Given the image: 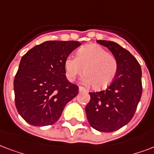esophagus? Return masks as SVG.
<instances>
[{
  "label": "esophagus",
  "instance_id": "obj_1",
  "mask_svg": "<svg viewBox=\"0 0 154 154\" xmlns=\"http://www.w3.org/2000/svg\"><path fill=\"white\" fill-rule=\"evenodd\" d=\"M79 91H87L86 88L83 86H79Z\"/></svg>",
  "mask_w": 154,
  "mask_h": 154
}]
</instances>
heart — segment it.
Here are the masks:
<instances>
[{"mask_svg": "<svg viewBox=\"0 0 154 154\" xmlns=\"http://www.w3.org/2000/svg\"><path fill=\"white\" fill-rule=\"evenodd\" d=\"M66 79L74 81L84 71L83 80L96 89L110 85L115 79L118 63L113 54L97 44H88L78 50L76 57L68 55L64 61Z\"/></svg>", "mask_w": 154, "mask_h": 154, "instance_id": "b5f03b06", "label": "heart"}]
</instances>
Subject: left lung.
I'll list each match as a JSON object with an SVG mask.
<instances>
[{"label": "left lung", "mask_w": 154, "mask_h": 154, "mask_svg": "<svg viewBox=\"0 0 154 154\" xmlns=\"http://www.w3.org/2000/svg\"><path fill=\"white\" fill-rule=\"evenodd\" d=\"M97 42L115 56L118 71L106 89L89 92L91 99L85 110L92 128L111 133L127 125L135 114L142 94L141 68L135 57L119 44L104 40Z\"/></svg>", "instance_id": "obj_1"}]
</instances>
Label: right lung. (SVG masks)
<instances>
[{
  "label": "right lung",
  "mask_w": 154,
  "mask_h": 154,
  "mask_svg": "<svg viewBox=\"0 0 154 154\" xmlns=\"http://www.w3.org/2000/svg\"><path fill=\"white\" fill-rule=\"evenodd\" d=\"M80 45L76 41H47L22 56L14 81L15 106L29 125L54 124L78 95V86L66 79L64 61Z\"/></svg>",
  "instance_id": "1"
}]
</instances>
